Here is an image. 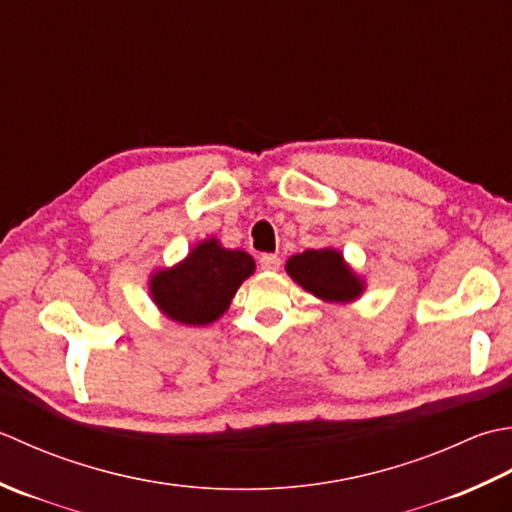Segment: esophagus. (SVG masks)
Masks as SVG:
<instances>
[{
    "label": "esophagus",
    "mask_w": 512,
    "mask_h": 512,
    "mask_svg": "<svg viewBox=\"0 0 512 512\" xmlns=\"http://www.w3.org/2000/svg\"><path fill=\"white\" fill-rule=\"evenodd\" d=\"M258 263H260V269L276 271V269H280V265H283V260H280L276 254H263Z\"/></svg>",
    "instance_id": "1"
}]
</instances>
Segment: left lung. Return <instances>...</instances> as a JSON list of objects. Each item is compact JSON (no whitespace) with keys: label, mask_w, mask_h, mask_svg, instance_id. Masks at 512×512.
Returning <instances> with one entry per match:
<instances>
[{"label":"left lung","mask_w":512,"mask_h":512,"mask_svg":"<svg viewBox=\"0 0 512 512\" xmlns=\"http://www.w3.org/2000/svg\"><path fill=\"white\" fill-rule=\"evenodd\" d=\"M287 274L311 294L333 302L360 296L362 283L336 249H307L287 260Z\"/></svg>","instance_id":"8db88e82"}]
</instances>
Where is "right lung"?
<instances>
[{"label": "right lung", "mask_w": 512, "mask_h": 512, "mask_svg": "<svg viewBox=\"0 0 512 512\" xmlns=\"http://www.w3.org/2000/svg\"><path fill=\"white\" fill-rule=\"evenodd\" d=\"M254 274V258L241 249L205 241L181 265L154 274L150 289L156 305L183 325H210L232 302L236 289Z\"/></svg>", "instance_id": "add662e5"}]
</instances>
